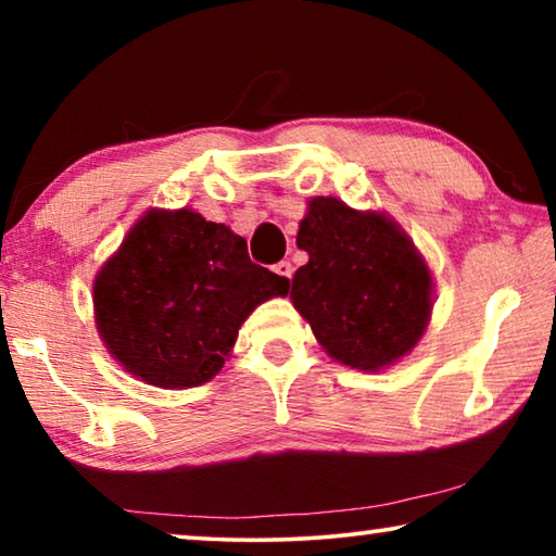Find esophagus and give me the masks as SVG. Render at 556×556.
<instances>
[{
  "instance_id": "esophagus-1",
  "label": "esophagus",
  "mask_w": 556,
  "mask_h": 556,
  "mask_svg": "<svg viewBox=\"0 0 556 556\" xmlns=\"http://www.w3.org/2000/svg\"><path fill=\"white\" fill-rule=\"evenodd\" d=\"M275 271L279 277H285V279H291V275H294V267H291V262H287V260H281L279 265H275Z\"/></svg>"
}]
</instances>
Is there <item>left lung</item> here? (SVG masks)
I'll list each match as a JSON object with an SVG mask.
<instances>
[{
  "label": "left lung",
  "instance_id": "1",
  "mask_svg": "<svg viewBox=\"0 0 556 556\" xmlns=\"http://www.w3.org/2000/svg\"><path fill=\"white\" fill-rule=\"evenodd\" d=\"M296 244L308 262L291 279V304L333 361L378 372L417 348L431 321L434 279L400 223L316 195Z\"/></svg>",
  "mask_w": 556,
  "mask_h": 556
}]
</instances>
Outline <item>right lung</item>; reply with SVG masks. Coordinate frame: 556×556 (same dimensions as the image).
I'll return each instance as SVG.
<instances>
[{
	"label": "right lung",
	"mask_w": 556,
	"mask_h": 556,
	"mask_svg": "<svg viewBox=\"0 0 556 556\" xmlns=\"http://www.w3.org/2000/svg\"><path fill=\"white\" fill-rule=\"evenodd\" d=\"M289 279L255 265L248 242L193 208H149L92 281L108 353L137 380L186 390L213 380L240 326Z\"/></svg>",
	"instance_id": "obj_1"
}]
</instances>
